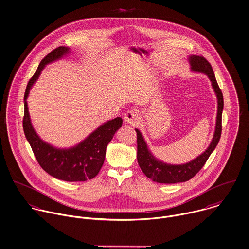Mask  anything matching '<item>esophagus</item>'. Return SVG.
Returning a JSON list of instances; mask_svg holds the SVG:
<instances>
[{
	"label": "esophagus",
	"mask_w": 249,
	"mask_h": 249,
	"mask_svg": "<svg viewBox=\"0 0 249 249\" xmlns=\"http://www.w3.org/2000/svg\"><path fill=\"white\" fill-rule=\"evenodd\" d=\"M141 117H140V113L133 109V110H128L125 115H124V120L129 123V124H137L140 121Z\"/></svg>",
	"instance_id": "esophagus-1"
}]
</instances>
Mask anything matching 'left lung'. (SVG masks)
Segmentation results:
<instances>
[{"label":"left lung","instance_id":"1","mask_svg":"<svg viewBox=\"0 0 249 249\" xmlns=\"http://www.w3.org/2000/svg\"><path fill=\"white\" fill-rule=\"evenodd\" d=\"M189 61L191 64L192 71L204 73L212 82V87L217 98V114L215 130L209 147L205 150V152L199 155L197 158L183 164H169L156 159L152 155L142 133L138 129H136L138 138V162L140 164V167L148 178L152 179L154 182L160 184H175L191 180L204 166L210 155L216 147L221 136L223 95L215 80V76L213 71L212 65L202 55H191L189 57Z\"/></svg>","mask_w":249,"mask_h":249}]
</instances>
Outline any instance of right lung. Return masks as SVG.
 I'll use <instances>...</instances> for the list:
<instances>
[{"mask_svg":"<svg viewBox=\"0 0 249 249\" xmlns=\"http://www.w3.org/2000/svg\"><path fill=\"white\" fill-rule=\"evenodd\" d=\"M69 52L70 49L64 46L52 51L40 61L36 72L29 81L24 95L23 129L36 159L48 174L62 181L84 182L94 178L99 173L105 160L107 146L115 132L122 126V118L116 117L104 123L74 147L59 149L46 143L38 137L32 125L27 104L30 89L45 65L61 58Z\"/></svg>","mask_w":249,"mask_h":249,"instance_id":"right-lung-1","label":"right lung"}]
</instances>
